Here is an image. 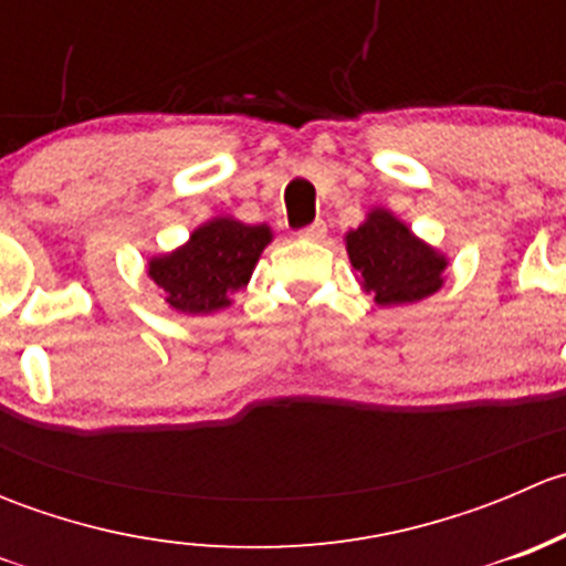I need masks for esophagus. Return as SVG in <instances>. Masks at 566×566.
I'll list each match as a JSON object with an SVG mask.
<instances>
[{
	"label": "esophagus",
	"instance_id": "34e87169",
	"mask_svg": "<svg viewBox=\"0 0 566 566\" xmlns=\"http://www.w3.org/2000/svg\"><path fill=\"white\" fill-rule=\"evenodd\" d=\"M325 232H328V227H325V221H315V224L304 227V230L298 232V238H304V241H323Z\"/></svg>",
	"mask_w": 566,
	"mask_h": 566
}]
</instances>
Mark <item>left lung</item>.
Segmentation results:
<instances>
[{"mask_svg":"<svg viewBox=\"0 0 566 566\" xmlns=\"http://www.w3.org/2000/svg\"><path fill=\"white\" fill-rule=\"evenodd\" d=\"M350 265L378 306L416 304L438 293L447 256L427 247L389 210L375 208L358 230L345 235Z\"/></svg>","mask_w":566,"mask_h":566,"instance_id":"left-lung-1","label":"left lung"}]
</instances>
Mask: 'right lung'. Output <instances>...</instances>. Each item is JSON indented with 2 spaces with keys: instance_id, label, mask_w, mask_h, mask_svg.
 <instances>
[{
  "instance_id": "add662e5",
  "label": "right lung",
  "mask_w": 566,
  "mask_h": 566,
  "mask_svg": "<svg viewBox=\"0 0 566 566\" xmlns=\"http://www.w3.org/2000/svg\"><path fill=\"white\" fill-rule=\"evenodd\" d=\"M273 241L268 224H243L221 216L197 227L180 249L153 256L147 276L161 287L164 301L186 315H210L232 304L249 284L262 249Z\"/></svg>"
}]
</instances>
